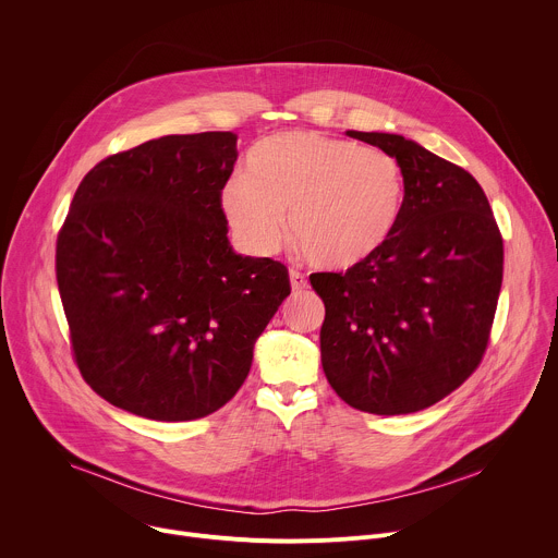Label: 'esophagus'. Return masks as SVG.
<instances>
[{
    "instance_id": "esophagus-1",
    "label": "esophagus",
    "mask_w": 558,
    "mask_h": 558,
    "mask_svg": "<svg viewBox=\"0 0 558 558\" xmlns=\"http://www.w3.org/2000/svg\"><path fill=\"white\" fill-rule=\"evenodd\" d=\"M289 280H291V289L293 291H304V289H308V280L300 274V271H289Z\"/></svg>"
}]
</instances>
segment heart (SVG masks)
I'll return each mask as SVG.
<instances>
[{"mask_svg":"<svg viewBox=\"0 0 558 558\" xmlns=\"http://www.w3.org/2000/svg\"><path fill=\"white\" fill-rule=\"evenodd\" d=\"M233 241L254 256L278 252L284 211L293 241L320 269L375 256L404 209V172L384 149L317 132H278L245 158L218 196Z\"/></svg>","mask_w":558,"mask_h":558,"instance_id":"1","label":"heart"}]
</instances>
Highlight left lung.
<instances>
[{
  "instance_id": "obj_1",
  "label": "left lung",
  "mask_w": 558,
  "mask_h": 558,
  "mask_svg": "<svg viewBox=\"0 0 558 558\" xmlns=\"http://www.w3.org/2000/svg\"><path fill=\"white\" fill-rule=\"evenodd\" d=\"M347 136L397 158L404 209L375 256L347 274L311 278L327 311L323 368L357 411L417 413L480 366L501 291L504 241L465 170L402 134Z\"/></svg>"
}]
</instances>
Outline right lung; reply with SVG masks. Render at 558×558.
Wrapping results in <instances>:
<instances>
[{
    "instance_id": "obj_1",
    "label": "right lung",
    "mask_w": 558,
    "mask_h": 558,
    "mask_svg": "<svg viewBox=\"0 0 558 558\" xmlns=\"http://www.w3.org/2000/svg\"><path fill=\"white\" fill-rule=\"evenodd\" d=\"M231 132L170 134L108 156L57 238V284L84 379L112 407L190 422L225 407L291 293L287 267L235 254L218 207Z\"/></svg>"
}]
</instances>
